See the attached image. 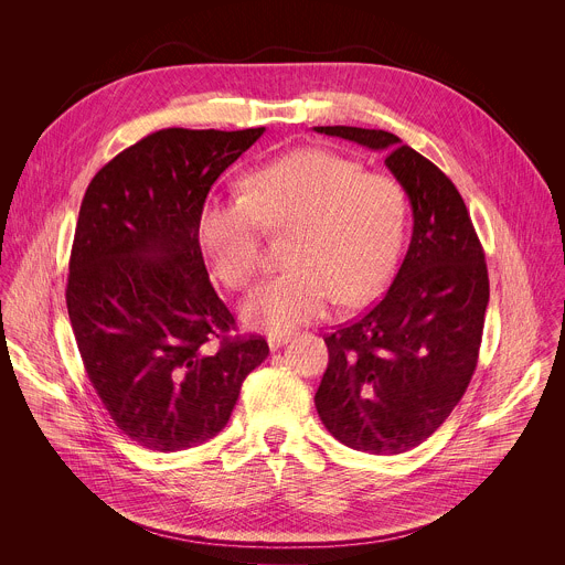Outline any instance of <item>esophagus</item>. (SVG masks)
Segmentation results:
<instances>
[{
	"label": "esophagus",
	"mask_w": 565,
	"mask_h": 565,
	"mask_svg": "<svg viewBox=\"0 0 565 565\" xmlns=\"http://www.w3.org/2000/svg\"><path fill=\"white\" fill-rule=\"evenodd\" d=\"M268 347L275 351V349H279L281 344H286L288 342V335L286 333H268Z\"/></svg>",
	"instance_id": "34e87169"
}]
</instances>
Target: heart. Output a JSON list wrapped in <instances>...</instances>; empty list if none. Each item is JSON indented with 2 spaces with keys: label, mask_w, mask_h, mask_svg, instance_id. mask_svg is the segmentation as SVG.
Here are the masks:
<instances>
[{
  "label": "heart",
  "mask_w": 565,
  "mask_h": 565,
  "mask_svg": "<svg viewBox=\"0 0 565 565\" xmlns=\"http://www.w3.org/2000/svg\"><path fill=\"white\" fill-rule=\"evenodd\" d=\"M246 196L210 199L196 225L203 257L234 290L253 286L262 268V234L288 232L290 270L264 284L246 303L253 327L286 331L321 319L340 299L358 306L388 281L407 223L399 183L362 172L353 158L299 149L253 172Z\"/></svg>",
  "instance_id": "1"
}]
</instances>
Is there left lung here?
I'll return each instance as SVG.
<instances>
[{
    "label": "left lung",
    "mask_w": 565,
    "mask_h": 565,
    "mask_svg": "<svg viewBox=\"0 0 565 565\" xmlns=\"http://www.w3.org/2000/svg\"><path fill=\"white\" fill-rule=\"evenodd\" d=\"M315 131L384 151L414 212L409 250L384 297L324 338L329 366L315 407L347 447L405 454L447 420L476 371L490 301L486 253L456 185L395 134Z\"/></svg>",
    "instance_id": "left-lung-1"
}]
</instances>
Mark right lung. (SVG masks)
<instances>
[{
    "instance_id": "add662e5",
    "label": "right lung",
    "mask_w": 565,
    "mask_h": 565,
    "mask_svg": "<svg viewBox=\"0 0 565 565\" xmlns=\"http://www.w3.org/2000/svg\"><path fill=\"white\" fill-rule=\"evenodd\" d=\"M266 127L160 129L92 179L75 225L66 308L79 358L116 427L145 449L214 438L268 355L230 335L196 225L214 181Z\"/></svg>"
}]
</instances>
